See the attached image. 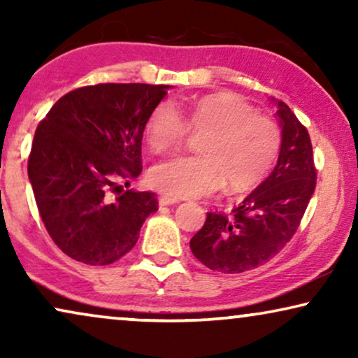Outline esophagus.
<instances>
[{"mask_svg":"<svg viewBox=\"0 0 358 358\" xmlns=\"http://www.w3.org/2000/svg\"><path fill=\"white\" fill-rule=\"evenodd\" d=\"M179 199L176 197H171V195H161L159 197V205H173V203H178Z\"/></svg>","mask_w":358,"mask_h":358,"instance_id":"obj_1","label":"esophagus"}]
</instances>
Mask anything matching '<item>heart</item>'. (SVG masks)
<instances>
[{
	"instance_id": "obj_1",
	"label": "heart",
	"mask_w": 358,
	"mask_h": 358,
	"mask_svg": "<svg viewBox=\"0 0 358 358\" xmlns=\"http://www.w3.org/2000/svg\"><path fill=\"white\" fill-rule=\"evenodd\" d=\"M189 131L205 134L202 155L163 161L148 173L150 184L173 197L208 194L223 182L233 192L251 190L271 173L282 150L277 122L228 91L195 97L182 110L169 101L159 102L143 135L153 153L164 155L182 145Z\"/></svg>"
}]
</instances>
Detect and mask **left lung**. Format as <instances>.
Returning <instances> with one entry per match:
<instances>
[{"mask_svg": "<svg viewBox=\"0 0 358 358\" xmlns=\"http://www.w3.org/2000/svg\"><path fill=\"white\" fill-rule=\"evenodd\" d=\"M282 150L272 174L231 213L208 212L190 239L194 256L223 273H241L271 261L300 227L316 187V166L306 127L278 102Z\"/></svg>", "mask_w": 358, "mask_h": 358, "instance_id": "8db88e82", "label": "left lung"}]
</instances>
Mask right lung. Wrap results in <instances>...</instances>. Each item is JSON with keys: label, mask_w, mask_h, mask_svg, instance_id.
Wrapping results in <instances>:
<instances>
[{"label": "right lung", "mask_w": 358, "mask_h": 358, "mask_svg": "<svg viewBox=\"0 0 358 358\" xmlns=\"http://www.w3.org/2000/svg\"><path fill=\"white\" fill-rule=\"evenodd\" d=\"M166 85L101 83L66 92L34 135L29 180L47 233L68 257L109 266L158 210L155 192L122 190L141 173V138Z\"/></svg>", "instance_id": "add662e5"}]
</instances>
